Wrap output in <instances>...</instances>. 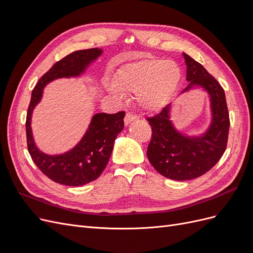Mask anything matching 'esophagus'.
Segmentation results:
<instances>
[{
  "mask_svg": "<svg viewBox=\"0 0 253 253\" xmlns=\"http://www.w3.org/2000/svg\"><path fill=\"white\" fill-rule=\"evenodd\" d=\"M136 119H137L136 115H133V114H131V113H126V117H125V124H126V126H127V125L131 124L132 121H134V120H136Z\"/></svg>",
  "mask_w": 253,
  "mask_h": 253,
  "instance_id": "esophagus-1",
  "label": "esophagus"
}]
</instances>
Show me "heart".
Segmentation results:
<instances>
[{
	"label": "heart",
	"mask_w": 253,
	"mask_h": 253,
	"mask_svg": "<svg viewBox=\"0 0 253 253\" xmlns=\"http://www.w3.org/2000/svg\"><path fill=\"white\" fill-rule=\"evenodd\" d=\"M180 79L181 70L174 61L147 58L120 67L115 80L108 84V90L116 96L134 91L139 108L157 112L169 103Z\"/></svg>",
	"instance_id": "heart-1"
}]
</instances>
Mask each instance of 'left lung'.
Masks as SVG:
<instances>
[{"label": "left lung", "mask_w": 253, "mask_h": 253, "mask_svg": "<svg viewBox=\"0 0 253 253\" xmlns=\"http://www.w3.org/2000/svg\"><path fill=\"white\" fill-rule=\"evenodd\" d=\"M182 55L189 84L181 94L194 88L204 89L210 99L211 122L197 136L182 133L171 120L172 104L147 119L152 126L148 158L159 174L173 180L194 179L212 169L226 150L230 126L223 87L201 63L185 52Z\"/></svg>", "instance_id": "obj_1"}]
</instances>
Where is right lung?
<instances>
[{"mask_svg":"<svg viewBox=\"0 0 253 253\" xmlns=\"http://www.w3.org/2000/svg\"><path fill=\"white\" fill-rule=\"evenodd\" d=\"M101 48L74 51L58 61L44 74L35 86L26 116L27 148L34 163L41 172L61 185L78 187L97 179L109 163L114 142L124 129L125 112L116 114H95L88 128L75 147L62 154L49 155L36 145L32 131L34 109L41 101L43 89L56 79L79 77L101 56Z\"/></svg>","mask_w":253,"mask_h":253,"instance_id":"add662e5","label":"right lung"}]
</instances>
